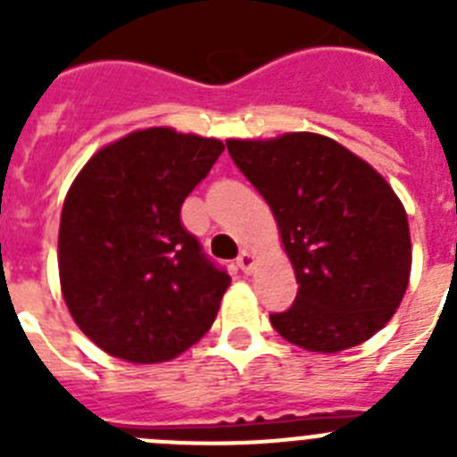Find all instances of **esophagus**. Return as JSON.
I'll return each instance as SVG.
<instances>
[{"instance_id":"obj_1","label":"esophagus","mask_w":457,"mask_h":457,"mask_svg":"<svg viewBox=\"0 0 457 457\" xmlns=\"http://www.w3.org/2000/svg\"><path fill=\"white\" fill-rule=\"evenodd\" d=\"M237 268H240L242 272H252V268H253V253L245 249V252H242L240 256H237Z\"/></svg>"}]
</instances>
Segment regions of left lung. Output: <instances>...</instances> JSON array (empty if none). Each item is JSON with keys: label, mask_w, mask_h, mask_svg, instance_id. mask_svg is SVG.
<instances>
[{"label": "left lung", "mask_w": 457, "mask_h": 457, "mask_svg": "<svg viewBox=\"0 0 457 457\" xmlns=\"http://www.w3.org/2000/svg\"><path fill=\"white\" fill-rule=\"evenodd\" d=\"M233 162L277 220L297 297L270 322L311 353H341L379 332L410 284L405 208L369 162L313 132L228 139Z\"/></svg>", "instance_id": "8db88e82"}]
</instances>
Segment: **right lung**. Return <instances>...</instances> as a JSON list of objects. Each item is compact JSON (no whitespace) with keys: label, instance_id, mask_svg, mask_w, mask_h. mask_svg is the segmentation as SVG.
<instances>
[{"label":"right lung","instance_id":"1","mask_svg":"<svg viewBox=\"0 0 457 457\" xmlns=\"http://www.w3.org/2000/svg\"><path fill=\"white\" fill-rule=\"evenodd\" d=\"M220 139L148 128L100 148L63 201L59 278L72 320L132 364L179 357L215 322L231 277L180 221Z\"/></svg>","mask_w":457,"mask_h":457}]
</instances>
